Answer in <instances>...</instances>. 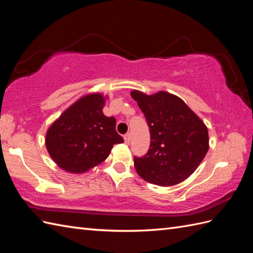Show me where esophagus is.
<instances>
[{
  "label": "esophagus",
  "mask_w": 253,
  "mask_h": 253,
  "mask_svg": "<svg viewBox=\"0 0 253 253\" xmlns=\"http://www.w3.org/2000/svg\"><path fill=\"white\" fill-rule=\"evenodd\" d=\"M125 142H126V144H130V141H131V134L130 133H126L125 136Z\"/></svg>",
  "instance_id": "1"
}]
</instances>
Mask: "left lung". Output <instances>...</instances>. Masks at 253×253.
<instances>
[{
	"label": "left lung",
	"instance_id": "left-lung-1",
	"mask_svg": "<svg viewBox=\"0 0 253 253\" xmlns=\"http://www.w3.org/2000/svg\"><path fill=\"white\" fill-rule=\"evenodd\" d=\"M147 121L149 149L134 157L137 174L148 183L172 186L192 175L209 149L205 123L181 98L167 92L146 95L133 91Z\"/></svg>",
	"mask_w": 253,
	"mask_h": 253
}]
</instances>
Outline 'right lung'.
I'll return each instance as SVG.
<instances>
[{
	"instance_id": "add662e5",
	"label": "right lung",
	"mask_w": 253,
	"mask_h": 253,
	"mask_svg": "<svg viewBox=\"0 0 253 253\" xmlns=\"http://www.w3.org/2000/svg\"><path fill=\"white\" fill-rule=\"evenodd\" d=\"M105 98L91 94L64 111L46 133L49 156L61 169L85 172L109 156L115 144L123 143L116 131V119L103 114Z\"/></svg>"
}]
</instances>
